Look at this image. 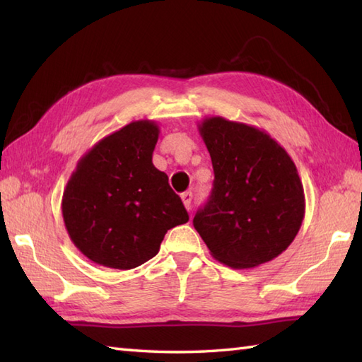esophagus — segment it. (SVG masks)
<instances>
[{"mask_svg":"<svg viewBox=\"0 0 362 362\" xmlns=\"http://www.w3.org/2000/svg\"><path fill=\"white\" fill-rule=\"evenodd\" d=\"M180 197H182L183 205H185V209L191 210V201H193V193H191V191H187V193H182Z\"/></svg>","mask_w":362,"mask_h":362,"instance_id":"obj_1","label":"esophagus"}]
</instances>
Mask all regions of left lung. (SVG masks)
<instances>
[{
    "mask_svg": "<svg viewBox=\"0 0 362 362\" xmlns=\"http://www.w3.org/2000/svg\"><path fill=\"white\" fill-rule=\"evenodd\" d=\"M197 129L210 152L214 180L193 224L211 257L233 269L276 258L305 218L294 161L264 130L244 122L210 117Z\"/></svg>",
    "mask_w": 362,
    "mask_h": 362,
    "instance_id": "obj_1",
    "label": "left lung"
}]
</instances>
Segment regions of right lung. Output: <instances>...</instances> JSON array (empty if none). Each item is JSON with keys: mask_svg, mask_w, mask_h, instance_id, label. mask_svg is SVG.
Wrapping results in <instances>:
<instances>
[{"mask_svg": "<svg viewBox=\"0 0 362 362\" xmlns=\"http://www.w3.org/2000/svg\"><path fill=\"white\" fill-rule=\"evenodd\" d=\"M158 134L156 121L130 122L99 140L66 183L65 228L96 264L141 266L157 255L169 228L189 219L168 175L152 163Z\"/></svg>", "mask_w": 362, "mask_h": 362, "instance_id": "add662e5", "label": "right lung"}]
</instances>
